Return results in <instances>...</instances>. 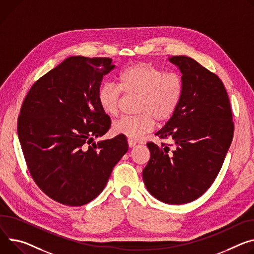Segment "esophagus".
Listing matches in <instances>:
<instances>
[{
	"instance_id": "1",
	"label": "esophagus",
	"mask_w": 254,
	"mask_h": 254,
	"mask_svg": "<svg viewBox=\"0 0 254 254\" xmlns=\"http://www.w3.org/2000/svg\"><path fill=\"white\" fill-rule=\"evenodd\" d=\"M127 144H128L129 148H132V147H134L136 145V143L134 141H131V140H127Z\"/></svg>"
}]
</instances>
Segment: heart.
I'll return each mask as SVG.
<instances>
[{"mask_svg":"<svg viewBox=\"0 0 254 254\" xmlns=\"http://www.w3.org/2000/svg\"><path fill=\"white\" fill-rule=\"evenodd\" d=\"M123 92L140 96L136 105L140 114L114 122L112 131L136 141L154 128L156 120L165 123L172 118L182 98L183 81L178 73H165L147 63L131 64L121 74L120 86L111 82L100 86L97 99L104 114L118 113Z\"/></svg>","mask_w":254,"mask_h":254,"instance_id":"obj_1","label":"heart"}]
</instances>
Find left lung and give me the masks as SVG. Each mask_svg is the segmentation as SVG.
Here are the masks:
<instances>
[{"instance_id":"1","label":"left lung","mask_w":254,"mask_h":254,"mask_svg":"<svg viewBox=\"0 0 254 254\" xmlns=\"http://www.w3.org/2000/svg\"><path fill=\"white\" fill-rule=\"evenodd\" d=\"M169 61L180 70L183 94L178 108L156 132L174 141V148L147 144L151 158L143 170L148 191L169 204L202 195L221 170L234 132L232 111L223 82L191 58Z\"/></svg>"}]
</instances>
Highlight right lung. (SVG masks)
I'll use <instances>...</instances> for the list:
<instances>
[{
	"mask_svg": "<svg viewBox=\"0 0 254 254\" xmlns=\"http://www.w3.org/2000/svg\"><path fill=\"white\" fill-rule=\"evenodd\" d=\"M108 58L70 57L38 79L23 101L18 136L28 170L54 200L80 206L105 188L113 167L127 152L124 135L94 142L110 127L98 104Z\"/></svg>",
	"mask_w": 254,
	"mask_h": 254,
	"instance_id": "obj_1",
	"label": "right lung"
}]
</instances>
